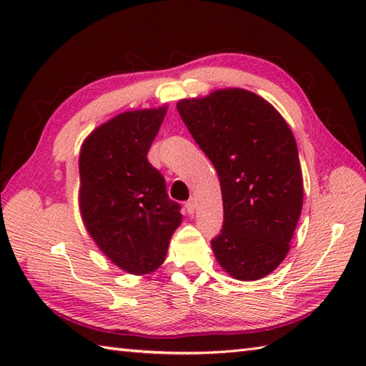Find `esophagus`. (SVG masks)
Returning a JSON list of instances; mask_svg holds the SVG:
<instances>
[{"label": "esophagus", "instance_id": "1", "mask_svg": "<svg viewBox=\"0 0 366 366\" xmlns=\"http://www.w3.org/2000/svg\"><path fill=\"white\" fill-rule=\"evenodd\" d=\"M185 209H187V212H190V214H193L195 212V209H197V201H195V198H190L187 203H185Z\"/></svg>", "mask_w": 366, "mask_h": 366}]
</instances>
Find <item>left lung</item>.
Instances as JSON below:
<instances>
[{"label":"left lung","instance_id":"8db88e82","mask_svg":"<svg viewBox=\"0 0 366 366\" xmlns=\"http://www.w3.org/2000/svg\"><path fill=\"white\" fill-rule=\"evenodd\" d=\"M177 112L220 179L223 227L211 240L217 261L242 282L269 275L290 252L303 204L290 126L267 100L240 88L184 99Z\"/></svg>","mask_w":366,"mask_h":366}]
</instances>
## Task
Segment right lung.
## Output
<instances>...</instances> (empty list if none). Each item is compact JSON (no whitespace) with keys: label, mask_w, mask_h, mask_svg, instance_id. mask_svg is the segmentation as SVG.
<instances>
[{"label":"right lung","mask_w":366,"mask_h":366,"mask_svg":"<svg viewBox=\"0 0 366 366\" xmlns=\"http://www.w3.org/2000/svg\"><path fill=\"white\" fill-rule=\"evenodd\" d=\"M165 114L167 107L121 113L92 132L80 151L84 227L108 259L135 275L165 261L182 220L165 177L147 160Z\"/></svg>","instance_id":"1"}]
</instances>
